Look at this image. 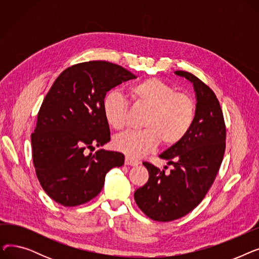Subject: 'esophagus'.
I'll return each instance as SVG.
<instances>
[{
  "label": "esophagus",
  "mask_w": 259,
  "mask_h": 259,
  "mask_svg": "<svg viewBox=\"0 0 259 259\" xmlns=\"http://www.w3.org/2000/svg\"><path fill=\"white\" fill-rule=\"evenodd\" d=\"M140 164V161L137 160V159H132L130 157H126L125 158V165H128V166H138Z\"/></svg>",
  "instance_id": "34e87169"
}]
</instances>
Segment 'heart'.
<instances>
[{
    "mask_svg": "<svg viewBox=\"0 0 259 259\" xmlns=\"http://www.w3.org/2000/svg\"><path fill=\"white\" fill-rule=\"evenodd\" d=\"M138 107L148 110L141 131H128L117 135L113 146L129 157L139 158L161 143L172 147L182 142L191 130L196 115V105L191 95L176 91L175 87L157 77L145 78L129 90ZM107 124L120 130L127 124L129 106L117 91L108 92L102 103Z\"/></svg>",
    "mask_w": 259,
    "mask_h": 259,
    "instance_id": "b5f03b06",
    "label": "heart"
}]
</instances>
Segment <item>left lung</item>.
<instances>
[{
    "label": "left lung",
    "mask_w": 259,
    "mask_h": 259,
    "mask_svg": "<svg viewBox=\"0 0 259 259\" xmlns=\"http://www.w3.org/2000/svg\"><path fill=\"white\" fill-rule=\"evenodd\" d=\"M175 73L193 83L197 99L194 124L182 142L159 155L174 169L165 174L144 161L149 180L134 192L139 208L161 223L179 220L199 205L215 181L226 150L225 118L215 93L192 73Z\"/></svg>",
    "instance_id": "1"
}]
</instances>
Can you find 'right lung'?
Segmentation results:
<instances>
[{
  "instance_id": "add662e5",
  "label": "right lung",
  "mask_w": 259,
  "mask_h": 259,
  "mask_svg": "<svg viewBox=\"0 0 259 259\" xmlns=\"http://www.w3.org/2000/svg\"><path fill=\"white\" fill-rule=\"evenodd\" d=\"M137 78L119 65L89 61L68 67L40 105L31 134L36 178L50 198L75 207L97 196L105 175L124 165L125 156L99 149L110 141L102 103L107 91Z\"/></svg>"
}]
</instances>
